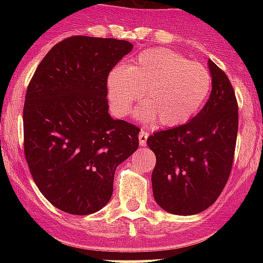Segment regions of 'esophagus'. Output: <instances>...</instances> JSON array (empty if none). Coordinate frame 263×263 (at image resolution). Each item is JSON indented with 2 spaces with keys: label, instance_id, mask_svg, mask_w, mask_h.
<instances>
[{
  "label": "esophagus",
  "instance_id": "1",
  "mask_svg": "<svg viewBox=\"0 0 263 263\" xmlns=\"http://www.w3.org/2000/svg\"><path fill=\"white\" fill-rule=\"evenodd\" d=\"M147 138H148L147 129L142 128L139 132V144L140 146H146V143H147Z\"/></svg>",
  "mask_w": 263,
  "mask_h": 263
}]
</instances>
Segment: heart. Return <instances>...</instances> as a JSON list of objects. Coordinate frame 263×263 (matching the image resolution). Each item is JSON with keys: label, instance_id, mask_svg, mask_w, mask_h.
<instances>
[{"label": "heart", "instance_id": "b5f03b06", "mask_svg": "<svg viewBox=\"0 0 263 263\" xmlns=\"http://www.w3.org/2000/svg\"><path fill=\"white\" fill-rule=\"evenodd\" d=\"M212 86L203 65L190 63L169 49L142 51L134 61L116 68L107 78V101L116 116L124 117L143 94L140 120L173 128L185 124L203 105Z\"/></svg>", "mask_w": 263, "mask_h": 263}]
</instances>
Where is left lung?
<instances>
[{"instance_id":"left-lung-1","label":"left lung","mask_w":263,"mask_h":263,"mask_svg":"<svg viewBox=\"0 0 263 263\" xmlns=\"http://www.w3.org/2000/svg\"><path fill=\"white\" fill-rule=\"evenodd\" d=\"M210 98L188 123L154 132L147 146L156 154L154 199L168 213L192 216L212 206L232 169L239 111L232 84L209 60Z\"/></svg>"}]
</instances>
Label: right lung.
<instances>
[{"mask_svg":"<svg viewBox=\"0 0 263 263\" xmlns=\"http://www.w3.org/2000/svg\"><path fill=\"white\" fill-rule=\"evenodd\" d=\"M128 41L71 36L36 68L23 110L24 154L36 187L60 210L86 216L110 200L116 168L136 152L139 128L113 120L107 75Z\"/></svg>","mask_w":263,"mask_h":263,"instance_id":"1","label":"right lung"}]
</instances>
